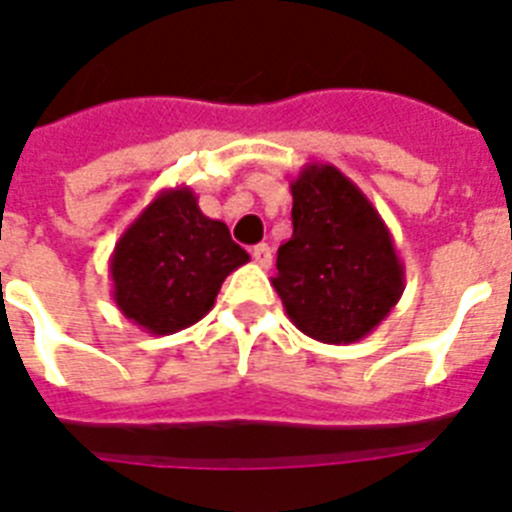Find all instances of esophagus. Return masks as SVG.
I'll use <instances>...</instances> for the list:
<instances>
[{
    "mask_svg": "<svg viewBox=\"0 0 512 512\" xmlns=\"http://www.w3.org/2000/svg\"><path fill=\"white\" fill-rule=\"evenodd\" d=\"M252 260H255L260 268H271V247H268V244H257V247H252Z\"/></svg>",
    "mask_w": 512,
    "mask_h": 512,
    "instance_id": "1",
    "label": "esophagus"
}]
</instances>
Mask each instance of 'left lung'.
<instances>
[{
    "instance_id": "1",
    "label": "left lung",
    "mask_w": 512,
    "mask_h": 512,
    "mask_svg": "<svg viewBox=\"0 0 512 512\" xmlns=\"http://www.w3.org/2000/svg\"><path fill=\"white\" fill-rule=\"evenodd\" d=\"M289 188L295 231L279 247L273 289L303 335L327 345L358 342L404 295L393 236L335 164H305Z\"/></svg>"
}]
</instances>
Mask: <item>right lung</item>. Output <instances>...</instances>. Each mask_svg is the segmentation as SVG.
I'll use <instances>...</instances> for the list:
<instances>
[{
	"label": "right lung",
	"instance_id": "add662e5",
	"mask_svg": "<svg viewBox=\"0 0 512 512\" xmlns=\"http://www.w3.org/2000/svg\"><path fill=\"white\" fill-rule=\"evenodd\" d=\"M249 263L223 220L188 185L164 188L119 236L108 260L116 308L151 335H172L212 311L228 273Z\"/></svg>",
	"mask_w": 512,
	"mask_h": 512
}]
</instances>
